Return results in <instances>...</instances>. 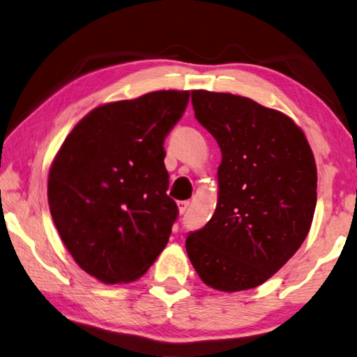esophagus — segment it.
I'll return each mask as SVG.
<instances>
[{"instance_id":"esophagus-1","label":"esophagus","mask_w":357,"mask_h":357,"mask_svg":"<svg viewBox=\"0 0 357 357\" xmlns=\"http://www.w3.org/2000/svg\"><path fill=\"white\" fill-rule=\"evenodd\" d=\"M177 207H178L180 215H185L190 208V202L188 201H180V202H177Z\"/></svg>"}]
</instances>
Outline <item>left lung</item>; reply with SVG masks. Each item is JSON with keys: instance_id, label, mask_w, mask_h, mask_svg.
Returning a JSON list of instances; mask_svg holds the SVG:
<instances>
[{"instance_id": "obj_1", "label": "left lung", "mask_w": 357, "mask_h": 357, "mask_svg": "<svg viewBox=\"0 0 357 357\" xmlns=\"http://www.w3.org/2000/svg\"><path fill=\"white\" fill-rule=\"evenodd\" d=\"M195 116L221 149L218 204L186 238L204 284L255 289L307 236L317 205V166L304 131L284 112L234 93L192 91Z\"/></svg>"}]
</instances>
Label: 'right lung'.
<instances>
[{
    "instance_id": "obj_1",
    "label": "right lung",
    "mask_w": 357,
    "mask_h": 357,
    "mask_svg": "<svg viewBox=\"0 0 357 357\" xmlns=\"http://www.w3.org/2000/svg\"><path fill=\"white\" fill-rule=\"evenodd\" d=\"M188 100V91H156L97 106L54 156L50 213L73 260L100 282H133L167 245L178 210L166 195L162 144Z\"/></svg>"
}]
</instances>
